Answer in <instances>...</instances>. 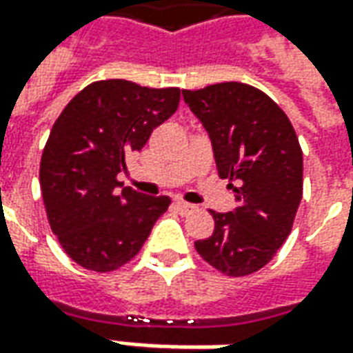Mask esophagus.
<instances>
[{
    "mask_svg": "<svg viewBox=\"0 0 353 353\" xmlns=\"http://www.w3.org/2000/svg\"><path fill=\"white\" fill-rule=\"evenodd\" d=\"M176 208H177V212H179L181 215L191 214L192 210H194V206H192V204H189V202H183V200H176Z\"/></svg>",
    "mask_w": 353,
    "mask_h": 353,
    "instance_id": "34e87169",
    "label": "esophagus"
}]
</instances>
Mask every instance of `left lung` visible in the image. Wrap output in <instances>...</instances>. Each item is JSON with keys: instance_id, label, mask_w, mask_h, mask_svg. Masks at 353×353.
Masks as SVG:
<instances>
[{"instance_id": "1", "label": "left lung", "mask_w": 353, "mask_h": 353, "mask_svg": "<svg viewBox=\"0 0 353 353\" xmlns=\"http://www.w3.org/2000/svg\"><path fill=\"white\" fill-rule=\"evenodd\" d=\"M212 141L217 172L238 206L212 212L214 234L194 242L200 257L227 276H248L272 259L291 232L303 199V151L288 115L244 83L183 90Z\"/></svg>"}]
</instances>
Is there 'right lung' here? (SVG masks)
Masks as SVG:
<instances>
[{"instance_id": "obj_1", "label": "right lung", "mask_w": 353, "mask_h": 353, "mask_svg": "<svg viewBox=\"0 0 353 353\" xmlns=\"http://www.w3.org/2000/svg\"><path fill=\"white\" fill-rule=\"evenodd\" d=\"M179 88L98 81L73 98L50 130L39 168L52 232L83 268L111 272L136 255L170 206L117 181L128 157L176 113Z\"/></svg>"}]
</instances>
